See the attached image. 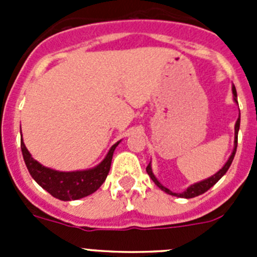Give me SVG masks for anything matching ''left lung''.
Instances as JSON below:
<instances>
[{"instance_id": "obj_1", "label": "left lung", "mask_w": 257, "mask_h": 257, "mask_svg": "<svg viewBox=\"0 0 257 257\" xmlns=\"http://www.w3.org/2000/svg\"><path fill=\"white\" fill-rule=\"evenodd\" d=\"M231 92H233V100H234L235 103L238 104L237 91H235V86L234 85H231ZM239 124H240V113H239V115H238V119H237V122H235V126H234V148H233V152H231L230 157L228 158V161L225 162V165L222 166L221 169H220L219 171L216 172V174H213L212 176L205 179V180H201V181H198V183L192 184V185H189V187L184 190V192L174 193V192H171L169 188L163 187L162 184L158 181V179L156 178V175L153 174V170H152L151 162H149V165L147 166V172H148V175L151 176V179L154 181V184H156L157 187L160 188L161 190H163L165 193H167V194H170V196L180 197V198H194V197H197V196H201V194H203L205 192H207V190L210 189L211 187H213V185H215V184H216L217 181H219L220 179H221L222 176L226 174V171H228L229 167H230L231 162H233V158H234V156H235V152H237L238 131H239Z\"/></svg>"}]
</instances>
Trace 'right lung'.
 Masks as SVG:
<instances>
[{
    "instance_id": "obj_1",
    "label": "right lung",
    "mask_w": 257,
    "mask_h": 257,
    "mask_svg": "<svg viewBox=\"0 0 257 257\" xmlns=\"http://www.w3.org/2000/svg\"><path fill=\"white\" fill-rule=\"evenodd\" d=\"M119 143L121 140L113 144L106 156L104 157V160L92 169L78 170V171H58V170L49 169L46 166L41 165L38 161L33 160V157L31 156L23 142V136H20L23 158L31 176L41 188H44L52 197L60 201H74L96 192L108 176L113 153Z\"/></svg>"
}]
</instances>
